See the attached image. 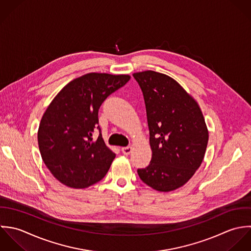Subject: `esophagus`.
Listing matches in <instances>:
<instances>
[{
  "instance_id": "1",
  "label": "esophagus",
  "mask_w": 251,
  "mask_h": 251,
  "mask_svg": "<svg viewBox=\"0 0 251 251\" xmlns=\"http://www.w3.org/2000/svg\"><path fill=\"white\" fill-rule=\"evenodd\" d=\"M133 151V149H132V147H125V148H122L121 149V151H122V153L124 154V155H129L131 152Z\"/></svg>"
}]
</instances>
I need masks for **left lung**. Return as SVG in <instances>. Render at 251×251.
<instances>
[{
    "instance_id": "8db88e82",
    "label": "left lung",
    "mask_w": 251,
    "mask_h": 251,
    "mask_svg": "<svg viewBox=\"0 0 251 251\" xmlns=\"http://www.w3.org/2000/svg\"><path fill=\"white\" fill-rule=\"evenodd\" d=\"M147 108L152 157L140 178L161 192L184 185L202 162L208 131L198 102L174 78L154 71L135 73Z\"/></svg>"
}]
</instances>
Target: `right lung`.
Instances as JSON below:
<instances>
[{
	"label": "right lung",
	"mask_w": 251,
	"mask_h": 251,
	"mask_svg": "<svg viewBox=\"0 0 251 251\" xmlns=\"http://www.w3.org/2000/svg\"><path fill=\"white\" fill-rule=\"evenodd\" d=\"M128 75L90 73L69 82L52 100L44 113L38 143L48 169L63 184L86 188L106 175L115 154L104 144L100 130V104L124 86Z\"/></svg>",
	"instance_id": "add662e5"
}]
</instances>
